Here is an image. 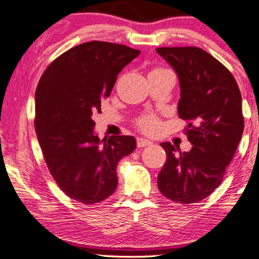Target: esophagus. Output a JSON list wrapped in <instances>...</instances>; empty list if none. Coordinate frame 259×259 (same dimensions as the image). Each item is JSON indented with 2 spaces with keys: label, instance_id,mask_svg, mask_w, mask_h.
<instances>
[{
  "label": "esophagus",
  "instance_id": "34e87169",
  "mask_svg": "<svg viewBox=\"0 0 259 259\" xmlns=\"http://www.w3.org/2000/svg\"><path fill=\"white\" fill-rule=\"evenodd\" d=\"M136 144H138V147H146V146H151L153 144L151 140L144 139V138H138L136 140Z\"/></svg>",
  "mask_w": 259,
  "mask_h": 259
}]
</instances>
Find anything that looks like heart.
Listing matches in <instances>:
<instances>
[{
	"label": "heart",
	"mask_w": 259,
	"mask_h": 259,
	"mask_svg": "<svg viewBox=\"0 0 259 259\" xmlns=\"http://www.w3.org/2000/svg\"><path fill=\"white\" fill-rule=\"evenodd\" d=\"M139 126L141 127L144 132H154V130L158 127V119H157L156 117L152 114H147V115H144V117H141L138 121Z\"/></svg>",
	"instance_id": "1"
}]
</instances>
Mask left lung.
Listing matches in <instances>:
<instances>
[{"instance_id":"left-lung-1","label":"left lung","mask_w":259,"mask_h":259,"mask_svg":"<svg viewBox=\"0 0 259 259\" xmlns=\"http://www.w3.org/2000/svg\"><path fill=\"white\" fill-rule=\"evenodd\" d=\"M157 53L177 73L180 86L178 114L189 121L192 148L162 142L167 160L158 189L180 204L200 202L221 185L243 133L241 92L221 62L198 47H159Z\"/></svg>"}]
</instances>
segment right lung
<instances>
[{
	"label": "right lung",
	"instance_id": "obj_1",
	"mask_svg": "<svg viewBox=\"0 0 259 259\" xmlns=\"http://www.w3.org/2000/svg\"><path fill=\"white\" fill-rule=\"evenodd\" d=\"M139 55L124 45L90 41L55 59L38 81L35 130L45 160L64 194L84 204L115 191L118 163L136 148L134 136L100 140L92 114Z\"/></svg>",
	"mask_w": 259,
	"mask_h": 259
}]
</instances>
